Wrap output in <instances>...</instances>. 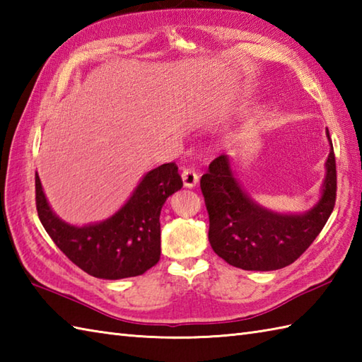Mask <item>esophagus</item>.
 Segmentation results:
<instances>
[{"mask_svg":"<svg viewBox=\"0 0 362 362\" xmlns=\"http://www.w3.org/2000/svg\"><path fill=\"white\" fill-rule=\"evenodd\" d=\"M182 180H183V185L187 188H194L199 183V174L194 171V169L187 168L183 169L182 173Z\"/></svg>","mask_w":362,"mask_h":362,"instance_id":"34e87169","label":"esophagus"}]
</instances>
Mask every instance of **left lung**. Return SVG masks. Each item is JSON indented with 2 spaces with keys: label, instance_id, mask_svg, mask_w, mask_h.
Instances as JSON below:
<instances>
[{
  "label": "left lung",
  "instance_id": "left-lung-1",
  "mask_svg": "<svg viewBox=\"0 0 362 362\" xmlns=\"http://www.w3.org/2000/svg\"><path fill=\"white\" fill-rule=\"evenodd\" d=\"M329 140V134L327 130ZM327 158L319 202L302 214H284L253 202L235 179L230 158H214L202 175L201 189L210 218L209 240L218 257L244 271H276L310 247L336 202V158Z\"/></svg>",
  "mask_w": 362,
  "mask_h": 362
}]
</instances>
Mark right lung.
<instances>
[{"label": "right lung", "instance_id": "add662e5", "mask_svg": "<svg viewBox=\"0 0 362 362\" xmlns=\"http://www.w3.org/2000/svg\"><path fill=\"white\" fill-rule=\"evenodd\" d=\"M175 163L152 169L113 216L82 227L56 216L35 174L38 218L57 247L88 275L105 280L141 275L160 259L161 206L183 187Z\"/></svg>", "mask_w": 362, "mask_h": 362}]
</instances>
